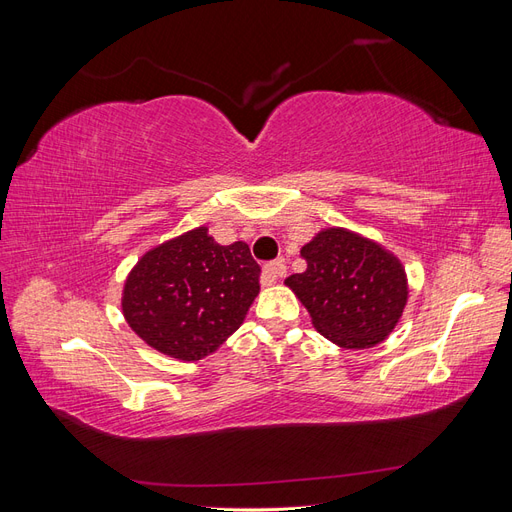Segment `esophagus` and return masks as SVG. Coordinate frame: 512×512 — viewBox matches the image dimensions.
Wrapping results in <instances>:
<instances>
[{
    "label": "esophagus",
    "mask_w": 512,
    "mask_h": 512,
    "mask_svg": "<svg viewBox=\"0 0 512 512\" xmlns=\"http://www.w3.org/2000/svg\"><path fill=\"white\" fill-rule=\"evenodd\" d=\"M284 275H286L284 260H273V262H267V265L262 267L260 280H262V284H265V286H271V284H275L277 280H282Z\"/></svg>",
    "instance_id": "1"
}]
</instances>
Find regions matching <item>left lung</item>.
<instances>
[{
    "label": "left lung",
    "mask_w": 512,
    "mask_h": 512,
    "mask_svg": "<svg viewBox=\"0 0 512 512\" xmlns=\"http://www.w3.org/2000/svg\"><path fill=\"white\" fill-rule=\"evenodd\" d=\"M303 273L286 277L314 329L339 348H374L393 333L408 303L401 260L378 241L331 226L301 247Z\"/></svg>",
    "instance_id": "left-lung-1"
}]
</instances>
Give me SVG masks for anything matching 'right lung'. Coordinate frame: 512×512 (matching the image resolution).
Returning a JSON list of instances; mask_svg holds the SVG:
<instances>
[{"instance_id": "add662e5", "label": "right lung", "mask_w": 512, "mask_h": 512, "mask_svg": "<svg viewBox=\"0 0 512 512\" xmlns=\"http://www.w3.org/2000/svg\"><path fill=\"white\" fill-rule=\"evenodd\" d=\"M250 245H220L207 226L151 247L123 282L121 312L147 346L200 361L235 333L260 292Z\"/></svg>"}]
</instances>
